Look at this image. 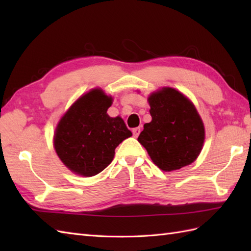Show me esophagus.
Listing matches in <instances>:
<instances>
[{"instance_id": "1", "label": "esophagus", "mask_w": 251, "mask_h": 251, "mask_svg": "<svg viewBox=\"0 0 251 251\" xmlns=\"http://www.w3.org/2000/svg\"><path fill=\"white\" fill-rule=\"evenodd\" d=\"M140 131H141V129L139 128V127H137V128H134V129H132V134H134V137H135V138H137L138 136H139Z\"/></svg>"}]
</instances>
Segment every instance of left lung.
I'll return each mask as SVG.
<instances>
[{"instance_id":"obj_1","label":"left lung","mask_w":251,"mask_h":251,"mask_svg":"<svg viewBox=\"0 0 251 251\" xmlns=\"http://www.w3.org/2000/svg\"><path fill=\"white\" fill-rule=\"evenodd\" d=\"M152 121L143 126L138 141L163 172H175L199 157L205 126L194 103L179 90L162 87L149 95Z\"/></svg>"}]
</instances>
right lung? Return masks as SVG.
<instances>
[{
	"instance_id": "1",
	"label": "right lung",
	"mask_w": 251,
	"mask_h": 251,
	"mask_svg": "<svg viewBox=\"0 0 251 251\" xmlns=\"http://www.w3.org/2000/svg\"><path fill=\"white\" fill-rule=\"evenodd\" d=\"M112 103V96L99 87L93 88L74 101L57 123L54 149L73 174L98 175L113 161L115 148L131 137L121 116L106 113Z\"/></svg>"
}]
</instances>
